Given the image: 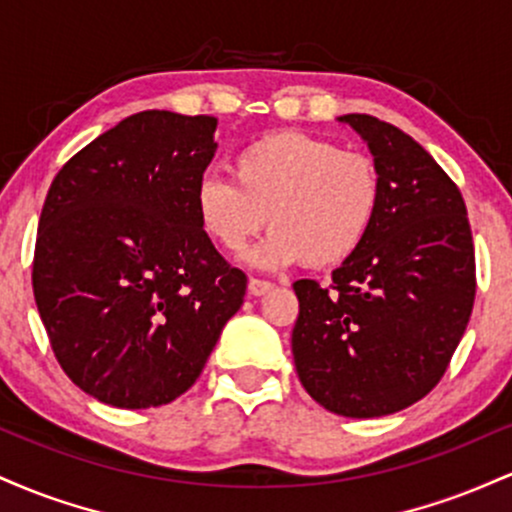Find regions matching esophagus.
<instances>
[{"label": "esophagus", "instance_id": "esophagus-1", "mask_svg": "<svg viewBox=\"0 0 512 512\" xmlns=\"http://www.w3.org/2000/svg\"><path fill=\"white\" fill-rule=\"evenodd\" d=\"M274 289V281H267V279H252L248 281V291L252 293V296H264V293H269Z\"/></svg>", "mask_w": 512, "mask_h": 512}]
</instances>
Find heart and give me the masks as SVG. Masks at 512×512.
Here are the masks:
<instances>
[{
	"mask_svg": "<svg viewBox=\"0 0 512 512\" xmlns=\"http://www.w3.org/2000/svg\"><path fill=\"white\" fill-rule=\"evenodd\" d=\"M228 170L233 181L209 175L197 185V221L226 252L245 250L269 221L272 233L248 255L257 267L305 260L325 269L349 260L383 202L373 158L303 132L264 134L243 146Z\"/></svg>",
	"mask_w": 512,
	"mask_h": 512,
	"instance_id": "b5f03b06",
	"label": "heart"
}]
</instances>
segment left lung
<instances>
[{
    "mask_svg": "<svg viewBox=\"0 0 512 512\" xmlns=\"http://www.w3.org/2000/svg\"><path fill=\"white\" fill-rule=\"evenodd\" d=\"M383 180L368 238L332 286L293 284L298 378L327 411L375 419L407 409L443 378L472 315L477 267L467 207L419 142L373 115H342Z\"/></svg>",
    "mask_w": 512,
    "mask_h": 512,
    "instance_id": "left-lung-1",
    "label": "left lung"
}]
</instances>
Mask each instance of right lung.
<instances>
[{
	"mask_svg": "<svg viewBox=\"0 0 512 512\" xmlns=\"http://www.w3.org/2000/svg\"><path fill=\"white\" fill-rule=\"evenodd\" d=\"M216 117L144 110L64 163L40 214L33 293L69 380L149 409L190 390L248 276L202 231Z\"/></svg>",
	"mask_w": 512,
	"mask_h": 512,
	"instance_id": "1",
	"label": "right lung"
}]
</instances>
